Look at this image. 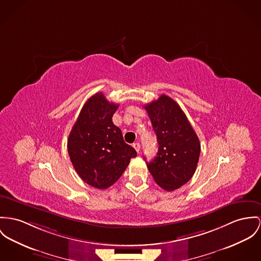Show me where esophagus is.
<instances>
[{
  "label": "esophagus",
  "instance_id": "obj_1",
  "mask_svg": "<svg viewBox=\"0 0 261 261\" xmlns=\"http://www.w3.org/2000/svg\"><path fill=\"white\" fill-rule=\"evenodd\" d=\"M133 147H134V149L137 151V153H139V151H140V143H138V142L134 143V144H133Z\"/></svg>",
  "mask_w": 261,
  "mask_h": 261
}]
</instances>
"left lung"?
I'll return each instance as SVG.
<instances>
[{
    "label": "left lung",
    "instance_id": "1",
    "mask_svg": "<svg viewBox=\"0 0 261 261\" xmlns=\"http://www.w3.org/2000/svg\"><path fill=\"white\" fill-rule=\"evenodd\" d=\"M159 145L157 156L147 167L155 181L168 192L188 182L196 172L200 140L179 104L163 94L145 105Z\"/></svg>",
    "mask_w": 261,
    "mask_h": 261
}]
</instances>
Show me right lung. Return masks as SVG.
<instances>
[{"mask_svg": "<svg viewBox=\"0 0 261 261\" xmlns=\"http://www.w3.org/2000/svg\"><path fill=\"white\" fill-rule=\"evenodd\" d=\"M117 108L118 104L109 102L102 92L94 94L83 105L67 140L76 173L86 184L100 190L112 186L137 156L112 122Z\"/></svg>", "mask_w": 261, "mask_h": 261, "instance_id": "right-lung-1", "label": "right lung"}]
</instances>
